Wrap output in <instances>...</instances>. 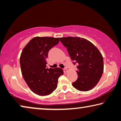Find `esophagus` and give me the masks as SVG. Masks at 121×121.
I'll list each match as a JSON object with an SVG mask.
<instances>
[{
    "label": "esophagus",
    "instance_id": "34e87169",
    "mask_svg": "<svg viewBox=\"0 0 121 121\" xmlns=\"http://www.w3.org/2000/svg\"><path fill=\"white\" fill-rule=\"evenodd\" d=\"M63 71H64V72H65V73H66V72H68V69H66V68H64V69H63Z\"/></svg>",
    "mask_w": 121,
    "mask_h": 121
}]
</instances>
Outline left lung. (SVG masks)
<instances>
[{"label": "left lung", "mask_w": 121, "mask_h": 121, "mask_svg": "<svg viewBox=\"0 0 121 121\" xmlns=\"http://www.w3.org/2000/svg\"><path fill=\"white\" fill-rule=\"evenodd\" d=\"M69 56L77 65V80L72 86L80 91H88L99 82L104 71V59L96 47L87 39L78 37L60 38Z\"/></svg>", "instance_id": "1"}]
</instances>
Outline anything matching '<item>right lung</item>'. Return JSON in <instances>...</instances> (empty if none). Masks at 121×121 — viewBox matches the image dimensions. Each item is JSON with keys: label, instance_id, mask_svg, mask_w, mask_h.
<instances>
[{"label": "right lung", "instance_id": "add662e5", "mask_svg": "<svg viewBox=\"0 0 121 121\" xmlns=\"http://www.w3.org/2000/svg\"><path fill=\"white\" fill-rule=\"evenodd\" d=\"M60 38L35 37L22 51L20 63L23 79L34 93L44 96L52 93L57 87L62 69L47 68L49 50L59 42Z\"/></svg>", "mask_w": 121, "mask_h": 121}]
</instances>
